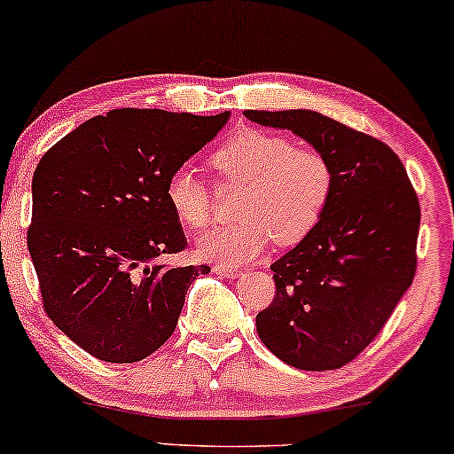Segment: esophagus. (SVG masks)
Instances as JSON below:
<instances>
[{"label":"esophagus","mask_w":454,"mask_h":454,"mask_svg":"<svg viewBox=\"0 0 454 454\" xmlns=\"http://www.w3.org/2000/svg\"><path fill=\"white\" fill-rule=\"evenodd\" d=\"M215 272L223 278H229V281H233V278H238L241 275V270L231 269V266H215Z\"/></svg>","instance_id":"34e87169"}]
</instances>
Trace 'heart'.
<instances>
[{"label": "heart", "instance_id": "obj_1", "mask_svg": "<svg viewBox=\"0 0 454 454\" xmlns=\"http://www.w3.org/2000/svg\"><path fill=\"white\" fill-rule=\"evenodd\" d=\"M223 179L244 184L233 225L213 227L196 241L198 256L219 266L256 260L272 239L281 246L301 241L318 225L333 196V167L314 146L291 145L283 134L246 128L229 136L210 154ZM176 219L188 229L210 221V192L188 167L165 184Z\"/></svg>", "mask_w": 454, "mask_h": 454}]
</instances>
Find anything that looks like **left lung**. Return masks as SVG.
<instances>
[{
    "mask_svg": "<svg viewBox=\"0 0 454 454\" xmlns=\"http://www.w3.org/2000/svg\"><path fill=\"white\" fill-rule=\"evenodd\" d=\"M244 115L289 129L333 167V196L318 225L270 264L277 295L256 316V331L297 370H337L372 343L411 287L418 196L401 159L368 134L309 109Z\"/></svg>",
    "mask_w": 454,
    "mask_h": 454,
    "instance_id": "left-lung-1",
    "label": "left lung"
}]
</instances>
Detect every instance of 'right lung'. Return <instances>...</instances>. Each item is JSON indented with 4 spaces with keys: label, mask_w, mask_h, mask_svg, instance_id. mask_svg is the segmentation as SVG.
Wrapping results in <instances>:
<instances>
[{
    "label": "right lung",
    "mask_w": 454,
    "mask_h": 454,
    "mask_svg": "<svg viewBox=\"0 0 454 454\" xmlns=\"http://www.w3.org/2000/svg\"><path fill=\"white\" fill-rule=\"evenodd\" d=\"M231 114L114 109L80 123L33 176L28 252L53 325L103 362H140L171 337L208 266H173L182 223L165 184Z\"/></svg>",
    "instance_id": "obj_1"
}]
</instances>
